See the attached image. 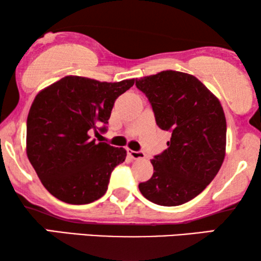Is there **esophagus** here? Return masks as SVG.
I'll return each instance as SVG.
<instances>
[{
    "mask_svg": "<svg viewBox=\"0 0 261 261\" xmlns=\"http://www.w3.org/2000/svg\"><path fill=\"white\" fill-rule=\"evenodd\" d=\"M127 153H128V155L130 156V158H133V159H135V160H139V159H145L146 158V154L144 152H141V151H133V149H129L128 148L127 149Z\"/></svg>",
    "mask_w": 261,
    "mask_h": 261,
    "instance_id": "esophagus-1",
    "label": "esophagus"
}]
</instances>
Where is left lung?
<instances>
[{"label": "left lung", "mask_w": 261, "mask_h": 261, "mask_svg": "<svg viewBox=\"0 0 261 261\" xmlns=\"http://www.w3.org/2000/svg\"><path fill=\"white\" fill-rule=\"evenodd\" d=\"M147 96L156 124L171 132L167 149L151 160L153 176L139 184L148 201L184 204L201 194L226 155L227 122L219 98L192 74L162 71L135 81Z\"/></svg>", "instance_id": "obj_1"}]
</instances>
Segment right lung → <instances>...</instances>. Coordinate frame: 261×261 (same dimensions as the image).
Instances as JSON below:
<instances>
[{"label":"right lung","instance_id":"1","mask_svg":"<svg viewBox=\"0 0 261 261\" xmlns=\"http://www.w3.org/2000/svg\"><path fill=\"white\" fill-rule=\"evenodd\" d=\"M134 82L66 76L35 96L27 117L26 152L56 198L88 204L106 194L112 171L124 162L127 152L96 142L90 133L106 130L116 98Z\"/></svg>","mask_w":261,"mask_h":261}]
</instances>
